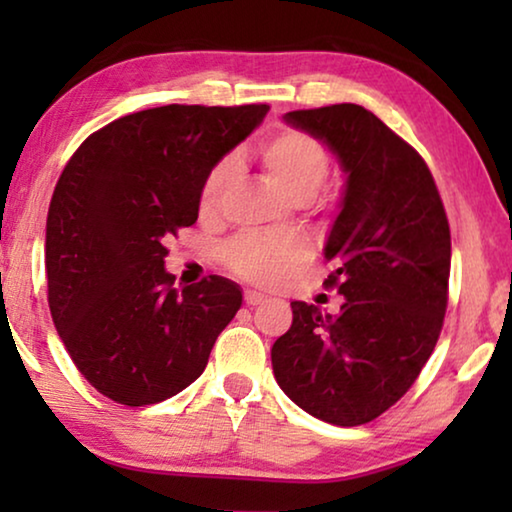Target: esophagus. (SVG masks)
Returning a JSON list of instances; mask_svg holds the SVG:
<instances>
[{"mask_svg": "<svg viewBox=\"0 0 512 512\" xmlns=\"http://www.w3.org/2000/svg\"><path fill=\"white\" fill-rule=\"evenodd\" d=\"M265 300H268V296H263L261 291H254V289L244 291V303L251 305V307H254V305H263Z\"/></svg>", "mask_w": 512, "mask_h": 512, "instance_id": "esophagus-1", "label": "esophagus"}]
</instances>
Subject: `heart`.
Wrapping results in <instances>:
<instances>
[{"instance_id":"b5f03b06","label":"heart","mask_w":512,"mask_h":512,"mask_svg":"<svg viewBox=\"0 0 512 512\" xmlns=\"http://www.w3.org/2000/svg\"><path fill=\"white\" fill-rule=\"evenodd\" d=\"M270 179L293 200H307L328 177V156L317 139L300 130L270 135L258 149ZM237 158L228 156L209 170L200 191L202 212L214 214L237 179ZM307 254L298 235H247L228 244L226 261L237 275L254 284H277Z\"/></svg>"}]
</instances>
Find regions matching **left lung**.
Here are the masks:
<instances>
[{
  "label": "left lung",
  "mask_w": 512,
  "mask_h": 512,
  "mask_svg": "<svg viewBox=\"0 0 512 512\" xmlns=\"http://www.w3.org/2000/svg\"><path fill=\"white\" fill-rule=\"evenodd\" d=\"M284 121L328 146L345 172L324 244L338 314L293 300L272 345V373L312 417L359 426L412 387L447 307L450 226L422 156L359 104L289 111Z\"/></svg>",
  "instance_id": "left-lung-1"
}]
</instances>
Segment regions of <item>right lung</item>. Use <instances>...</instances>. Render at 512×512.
I'll list each match as a JSON object with an SVG mask.
<instances>
[{
    "label": "right lung",
    "mask_w": 512,
    "mask_h": 512,
    "mask_svg": "<svg viewBox=\"0 0 512 512\" xmlns=\"http://www.w3.org/2000/svg\"><path fill=\"white\" fill-rule=\"evenodd\" d=\"M268 104H167L104 125L79 146L46 219L48 305L81 375L111 401L151 405L207 366L242 289L209 275L177 291L165 240L198 221L200 191Z\"/></svg>",
    "instance_id": "right-lung-1"
}]
</instances>
